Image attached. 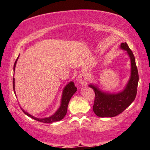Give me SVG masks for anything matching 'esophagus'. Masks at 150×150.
I'll use <instances>...</instances> for the list:
<instances>
[{"label":"esophagus","instance_id":"obj_1","mask_svg":"<svg viewBox=\"0 0 150 150\" xmlns=\"http://www.w3.org/2000/svg\"><path fill=\"white\" fill-rule=\"evenodd\" d=\"M77 80L79 84L82 86H86L88 84V77L84 73H81L78 75Z\"/></svg>","mask_w":150,"mask_h":150}]
</instances>
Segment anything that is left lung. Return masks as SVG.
I'll list each match as a JSON object with an SVG mask.
<instances>
[{"label": "left lung", "mask_w": 150, "mask_h": 150, "mask_svg": "<svg viewBox=\"0 0 150 150\" xmlns=\"http://www.w3.org/2000/svg\"><path fill=\"white\" fill-rule=\"evenodd\" d=\"M120 48L126 51V54L129 57L131 62L129 79L123 90L117 93H110L100 90L96 84L88 85L95 91L93 110L98 117H113L118 115L133 103L136 97L139 74L135 57L126 42L121 43Z\"/></svg>", "instance_id": "obj_1"}]
</instances>
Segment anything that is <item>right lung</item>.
<instances>
[{"mask_svg": "<svg viewBox=\"0 0 150 150\" xmlns=\"http://www.w3.org/2000/svg\"><path fill=\"white\" fill-rule=\"evenodd\" d=\"M18 57H17V60L14 64V66H13V71L15 72V67L16 64H17V62L18 60ZM13 91L14 93H15V78L13 77ZM77 89L75 87V86L74 84V82L71 81L69 82L68 84H66V86L64 88V90L62 91V97H61V101H60V105L59 108V109L57 110L55 113H54L52 115H51L48 117H45V118H37L35 117H34L31 115L29 114L26 111H25L22 108H21L22 111L28 115V117H31L32 119L34 120H36L37 121H39V122H44V123H53L54 122H57V121H59L60 120H62L64 117H65L67 113V110H68V106L69 104V102L71 99V97L73 95L76 91H77ZM16 95V93H15ZM16 96V95H15Z\"/></svg>", "mask_w": 150, "mask_h": 150, "instance_id": "right-lung-1", "label": "right lung"}]
</instances>
